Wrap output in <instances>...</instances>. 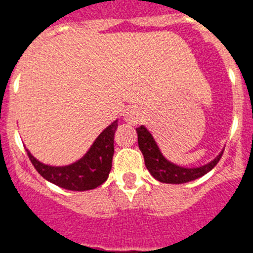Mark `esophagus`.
<instances>
[{
	"instance_id": "1",
	"label": "esophagus",
	"mask_w": 253,
	"mask_h": 253,
	"mask_svg": "<svg viewBox=\"0 0 253 253\" xmlns=\"http://www.w3.org/2000/svg\"><path fill=\"white\" fill-rule=\"evenodd\" d=\"M139 111L135 107H129L124 113V120L130 125L139 124Z\"/></svg>"
}]
</instances>
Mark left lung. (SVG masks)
Masks as SVG:
<instances>
[{
	"mask_svg": "<svg viewBox=\"0 0 253 253\" xmlns=\"http://www.w3.org/2000/svg\"><path fill=\"white\" fill-rule=\"evenodd\" d=\"M137 134L138 146L143 153L147 169L151 172V175L156 180H158L160 182H165V184H185V182H190V181H194L207 175L208 172L215 167L223 154L222 151L213 161H210L204 166L191 167V169L182 167L169 162L163 156L154 138L152 137V134L144 125H140L139 128H137Z\"/></svg>",
	"mask_w": 253,
	"mask_h": 253,
	"instance_id": "1",
	"label": "left lung"
}]
</instances>
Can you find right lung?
Segmentation results:
<instances>
[{
    "instance_id": "add662e5",
    "label": "right lung",
    "mask_w": 253,
    "mask_h": 253,
    "mask_svg": "<svg viewBox=\"0 0 253 253\" xmlns=\"http://www.w3.org/2000/svg\"><path fill=\"white\" fill-rule=\"evenodd\" d=\"M116 128L118 120L101 131L84 157L67 166H49L26 152L35 169L51 184L72 191L92 190L104 184L111 171Z\"/></svg>"
}]
</instances>
